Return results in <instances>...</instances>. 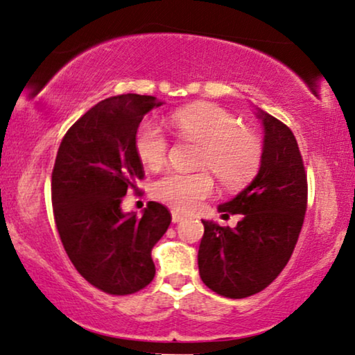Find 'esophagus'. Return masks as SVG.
<instances>
[{
	"label": "esophagus",
	"mask_w": 355,
	"mask_h": 355,
	"mask_svg": "<svg viewBox=\"0 0 355 355\" xmlns=\"http://www.w3.org/2000/svg\"><path fill=\"white\" fill-rule=\"evenodd\" d=\"M171 218H173V223H181L184 220V215H181L179 211H173Z\"/></svg>",
	"instance_id": "esophagus-1"
}]
</instances>
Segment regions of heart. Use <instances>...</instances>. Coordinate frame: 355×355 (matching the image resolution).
Instances as JSON below:
<instances>
[{
	"label": "heart",
	"mask_w": 355,
	"mask_h": 355,
	"mask_svg": "<svg viewBox=\"0 0 355 355\" xmlns=\"http://www.w3.org/2000/svg\"><path fill=\"white\" fill-rule=\"evenodd\" d=\"M179 137L200 144L197 166L207 168L225 186H241L255 176L263 158V144L254 130L241 128L239 119L218 105L200 103L176 110L169 116ZM135 152L150 169L162 168L168 140L153 121H144L135 132ZM213 192L210 173L168 171L153 182L157 200L181 211H192Z\"/></svg>",
	"instance_id": "1"
}]
</instances>
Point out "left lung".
<instances>
[{
	"instance_id": "1",
	"label": "left lung",
	"mask_w": 355,
	"mask_h": 355,
	"mask_svg": "<svg viewBox=\"0 0 355 355\" xmlns=\"http://www.w3.org/2000/svg\"><path fill=\"white\" fill-rule=\"evenodd\" d=\"M263 124L259 173L230 202L223 216L241 215L234 227L202 220L198 273L216 294L249 297L265 289L288 263L307 210V174L288 125L257 108Z\"/></svg>"
}]
</instances>
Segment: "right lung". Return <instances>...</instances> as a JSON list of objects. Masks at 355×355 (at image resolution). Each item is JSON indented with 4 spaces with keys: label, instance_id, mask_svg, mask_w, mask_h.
Returning a JSON list of instances; mask_svg holds the SVG:
<instances>
[{
    "label": "right lung",
    "instance_id": "obj_1",
    "mask_svg": "<svg viewBox=\"0 0 355 355\" xmlns=\"http://www.w3.org/2000/svg\"><path fill=\"white\" fill-rule=\"evenodd\" d=\"M162 105L137 94L100 101L67 130L53 168V213L66 254L92 286L113 295L150 284L152 249L171 223L158 202H148L142 216L121 208L135 179L144 178L135 132Z\"/></svg>",
    "mask_w": 355,
    "mask_h": 355
}]
</instances>
